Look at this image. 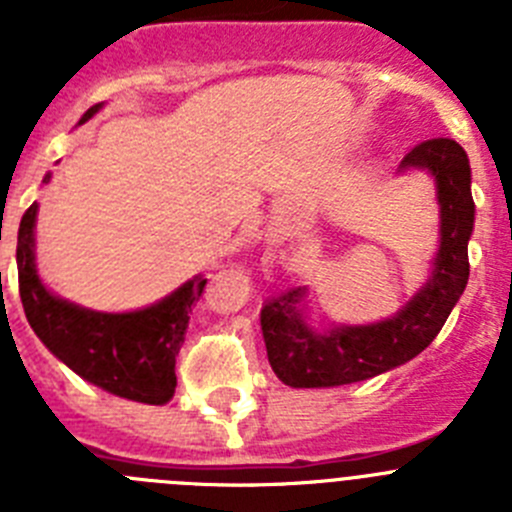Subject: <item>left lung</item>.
I'll use <instances>...</instances> for the list:
<instances>
[{
  "label": "left lung",
  "instance_id": "8db88e82",
  "mask_svg": "<svg viewBox=\"0 0 512 512\" xmlns=\"http://www.w3.org/2000/svg\"><path fill=\"white\" fill-rule=\"evenodd\" d=\"M400 169H425L436 179L441 205V246L436 269L395 318L374 325H341L318 333L305 323V289H287L261 307L269 364L289 387H338L390 372L431 346L469 279V235L474 228L472 171L464 148L431 138L410 148Z\"/></svg>",
  "mask_w": 512,
  "mask_h": 512
}]
</instances>
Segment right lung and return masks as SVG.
<instances>
[{"label": "right lung", "instance_id": "1", "mask_svg": "<svg viewBox=\"0 0 512 512\" xmlns=\"http://www.w3.org/2000/svg\"><path fill=\"white\" fill-rule=\"evenodd\" d=\"M94 104L81 122H87ZM51 174H45L48 182ZM38 202L27 207L17 233V279L27 323L53 356L79 377L117 397L164 405L176 390V356L187 336L189 315L202 297L207 279L194 277L174 295L146 310L94 312L53 297L35 271L33 230Z\"/></svg>", "mask_w": 512, "mask_h": 512}]
</instances>
